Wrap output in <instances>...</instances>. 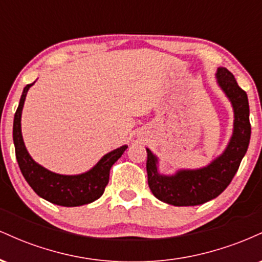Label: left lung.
Wrapping results in <instances>:
<instances>
[{"label": "left lung", "mask_w": 262, "mask_h": 262, "mask_svg": "<svg viewBox=\"0 0 262 262\" xmlns=\"http://www.w3.org/2000/svg\"><path fill=\"white\" fill-rule=\"evenodd\" d=\"M215 77L234 111V128L229 143L224 151L207 166L196 170H179L173 175L159 172L158 156L146 148L149 187L162 202L176 207L198 206L218 197L229 186L246 154L251 135L248 95L240 89L228 69L218 68Z\"/></svg>", "instance_id": "left-lung-1"}]
</instances>
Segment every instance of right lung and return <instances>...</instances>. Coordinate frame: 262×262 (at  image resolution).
Wrapping results in <instances>:
<instances>
[{
    "label": "right lung",
    "mask_w": 262,
    "mask_h": 262,
    "mask_svg": "<svg viewBox=\"0 0 262 262\" xmlns=\"http://www.w3.org/2000/svg\"><path fill=\"white\" fill-rule=\"evenodd\" d=\"M33 85L34 82L27 85L23 90L13 121V143L20 172L33 191L50 203L62 207H77L98 200L103 194L104 188L110 181L111 167L121 158L128 146L123 145L121 148L112 150L104 155L91 170L79 175H60L47 170L33 160L27 151L20 129V117L26 96Z\"/></svg>",
    "instance_id": "add662e5"
}]
</instances>
